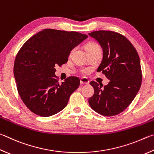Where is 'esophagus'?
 <instances>
[{
    "label": "esophagus",
    "instance_id": "1",
    "mask_svg": "<svg viewBox=\"0 0 154 154\" xmlns=\"http://www.w3.org/2000/svg\"><path fill=\"white\" fill-rule=\"evenodd\" d=\"M80 83L82 85H88V84H89V81L87 79V78L83 77L80 79Z\"/></svg>",
    "mask_w": 154,
    "mask_h": 154
}]
</instances>
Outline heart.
Segmentation results:
<instances>
[{"label": "heart", "mask_w": 154, "mask_h": 154, "mask_svg": "<svg viewBox=\"0 0 154 154\" xmlns=\"http://www.w3.org/2000/svg\"><path fill=\"white\" fill-rule=\"evenodd\" d=\"M86 49H87V51H88V53H90V52H92L94 51H96V50H100V47L97 43L94 42H88L86 44ZM83 71L88 72V69H85Z\"/></svg>", "instance_id": "heart-1"}]
</instances>
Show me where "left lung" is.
I'll use <instances>...</instances> for the list:
<instances>
[{"instance_id":"8db88e82","label":"left lung","mask_w":154,"mask_h":154,"mask_svg":"<svg viewBox=\"0 0 154 154\" xmlns=\"http://www.w3.org/2000/svg\"><path fill=\"white\" fill-rule=\"evenodd\" d=\"M89 35L103 50L97 71H102L110 80L103 88L97 82H90L94 94L89 104L101 115H116L129 106L140 89L142 72L139 54L131 42L117 32L100 30Z\"/></svg>"}]
</instances>
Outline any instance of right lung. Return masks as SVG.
<instances>
[{"mask_svg": "<svg viewBox=\"0 0 154 154\" xmlns=\"http://www.w3.org/2000/svg\"><path fill=\"white\" fill-rule=\"evenodd\" d=\"M88 38L76 32L45 29L26 42L16 56L13 72L22 101L37 115L48 117L63 110L80 80L59 83L55 66L66 63L71 50Z\"/></svg>", "mask_w": 154, "mask_h": 154, "instance_id": "1", "label": "right lung"}]
</instances>
